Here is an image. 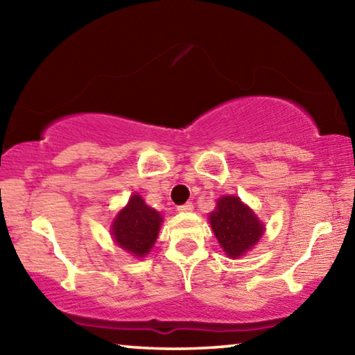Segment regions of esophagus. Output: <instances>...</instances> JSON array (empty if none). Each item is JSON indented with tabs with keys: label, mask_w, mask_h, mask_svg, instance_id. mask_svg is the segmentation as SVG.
Returning <instances> with one entry per match:
<instances>
[{
	"label": "esophagus",
	"mask_w": 355,
	"mask_h": 355,
	"mask_svg": "<svg viewBox=\"0 0 355 355\" xmlns=\"http://www.w3.org/2000/svg\"><path fill=\"white\" fill-rule=\"evenodd\" d=\"M177 209L180 213H189V211H192V209H194V205H192L191 202H186V203H183V205H178Z\"/></svg>",
	"instance_id": "1"
}]
</instances>
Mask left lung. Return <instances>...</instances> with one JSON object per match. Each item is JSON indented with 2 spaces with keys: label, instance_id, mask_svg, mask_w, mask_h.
<instances>
[{
  "label": "left lung",
  "instance_id": "8db88e82",
  "mask_svg": "<svg viewBox=\"0 0 355 355\" xmlns=\"http://www.w3.org/2000/svg\"><path fill=\"white\" fill-rule=\"evenodd\" d=\"M209 222L222 249L232 258L241 257L261 238L264 227L252 209L235 196H224L209 214Z\"/></svg>",
  "mask_w": 355,
  "mask_h": 355
}]
</instances>
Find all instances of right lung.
Segmentation results:
<instances>
[{
	"label": "right lung",
	"instance_id": "1",
	"mask_svg": "<svg viewBox=\"0 0 355 355\" xmlns=\"http://www.w3.org/2000/svg\"><path fill=\"white\" fill-rule=\"evenodd\" d=\"M161 222V214L147 207L141 196L135 194L114 219L111 232L120 248L135 257H144L155 244Z\"/></svg>",
	"mask_w": 355,
	"mask_h": 355
}]
</instances>
